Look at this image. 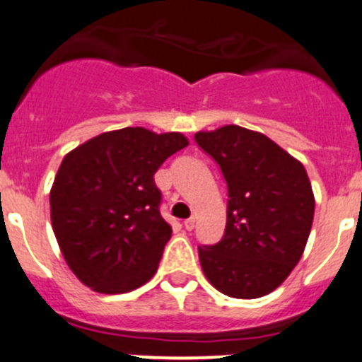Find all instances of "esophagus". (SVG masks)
<instances>
[{
	"label": "esophagus",
	"instance_id": "esophagus-1",
	"mask_svg": "<svg viewBox=\"0 0 362 362\" xmlns=\"http://www.w3.org/2000/svg\"><path fill=\"white\" fill-rule=\"evenodd\" d=\"M182 225H185L186 230H193V227H195V218H188V220L182 221Z\"/></svg>",
	"mask_w": 362,
	"mask_h": 362
}]
</instances>
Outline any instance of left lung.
<instances>
[{
	"instance_id": "left-lung-1",
	"label": "left lung",
	"mask_w": 362,
	"mask_h": 362,
	"mask_svg": "<svg viewBox=\"0 0 362 362\" xmlns=\"http://www.w3.org/2000/svg\"><path fill=\"white\" fill-rule=\"evenodd\" d=\"M195 142L228 188L223 238L199 248L204 274L228 298H262L287 280L306 248L315 213L306 169L269 137L238 124L197 132Z\"/></svg>"
}]
</instances>
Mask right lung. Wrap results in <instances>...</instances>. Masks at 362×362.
Returning a JSON list of instances; mask_svg holds the SVG:
<instances>
[{
  "mask_svg": "<svg viewBox=\"0 0 362 362\" xmlns=\"http://www.w3.org/2000/svg\"><path fill=\"white\" fill-rule=\"evenodd\" d=\"M188 139L142 127L105 132L71 149L51 188L52 230L71 273L100 294L155 276L173 227L160 214L155 173Z\"/></svg>",
  "mask_w": 362,
  "mask_h": 362,
  "instance_id": "1",
  "label": "right lung"
}]
</instances>
